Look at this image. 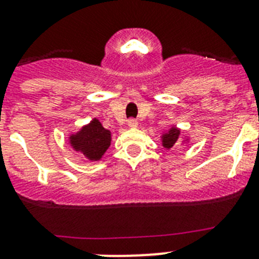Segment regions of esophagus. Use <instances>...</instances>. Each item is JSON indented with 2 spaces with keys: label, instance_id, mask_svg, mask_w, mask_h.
I'll return each mask as SVG.
<instances>
[{
  "label": "esophagus",
  "instance_id": "esophagus-1",
  "mask_svg": "<svg viewBox=\"0 0 259 259\" xmlns=\"http://www.w3.org/2000/svg\"><path fill=\"white\" fill-rule=\"evenodd\" d=\"M137 125H139V122H137L136 119H130V120H128V127L136 128Z\"/></svg>",
  "mask_w": 259,
  "mask_h": 259
}]
</instances>
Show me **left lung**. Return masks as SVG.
Wrapping results in <instances>:
<instances>
[{"label": "left lung", "mask_w": 259, "mask_h": 259, "mask_svg": "<svg viewBox=\"0 0 259 259\" xmlns=\"http://www.w3.org/2000/svg\"><path fill=\"white\" fill-rule=\"evenodd\" d=\"M179 135H181V130H178L176 127H171L166 134L162 135V146L165 149H171L179 141Z\"/></svg>", "instance_id": "1"}]
</instances>
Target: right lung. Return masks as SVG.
Returning <instances> with one entry per match:
<instances>
[{
    "instance_id": "1",
    "label": "right lung",
    "mask_w": 259,
    "mask_h": 259,
    "mask_svg": "<svg viewBox=\"0 0 259 259\" xmlns=\"http://www.w3.org/2000/svg\"><path fill=\"white\" fill-rule=\"evenodd\" d=\"M110 131L105 130L102 123L94 118L77 134L70 136V144L76 151H80L89 160L97 161L102 159L110 146Z\"/></svg>"
}]
</instances>
